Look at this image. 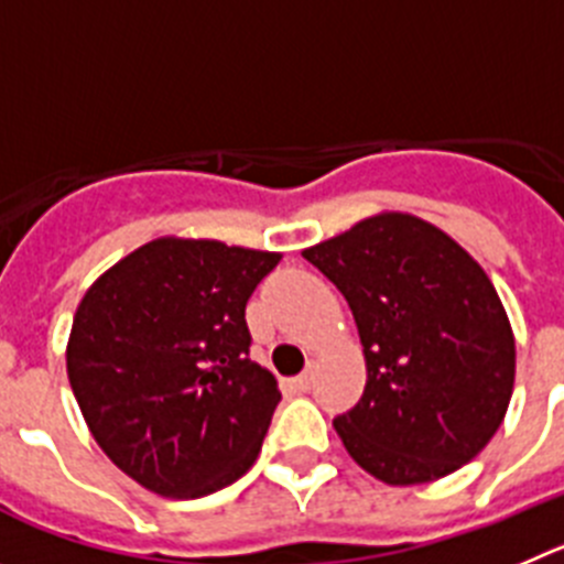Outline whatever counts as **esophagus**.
Masks as SVG:
<instances>
[{"label":"esophagus","instance_id":"esophagus-1","mask_svg":"<svg viewBox=\"0 0 564 564\" xmlns=\"http://www.w3.org/2000/svg\"><path fill=\"white\" fill-rule=\"evenodd\" d=\"M292 384H294V390H301V393L312 390V384H314V362H308V368L303 370L301 377H294Z\"/></svg>","mask_w":564,"mask_h":564}]
</instances>
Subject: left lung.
Here are the masks:
<instances>
[{
	"label": "left lung",
	"mask_w": 564,
	"mask_h": 564,
	"mask_svg": "<svg viewBox=\"0 0 564 564\" xmlns=\"http://www.w3.org/2000/svg\"><path fill=\"white\" fill-rule=\"evenodd\" d=\"M303 258L343 292L362 339L365 393L334 419L348 455L390 486L469 464L514 388V334L478 261L408 213L359 221Z\"/></svg>",
	"instance_id": "8db88e82"
}]
</instances>
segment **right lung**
<instances>
[{
	"instance_id": "add662e5",
	"label": "right lung",
	"mask_w": 564,
	"mask_h": 564,
	"mask_svg": "<svg viewBox=\"0 0 564 564\" xmlns=\"http://www.w3.org/2000/svg\"><path fill=\"white\" fill-rule=\"evenodd\" d=\"M278 252L156 238L84 294L67 373L120 469L165 497H205L256 464L281 402L250 359L245 308Z\"/></svg>"
}]
</instances>
